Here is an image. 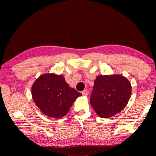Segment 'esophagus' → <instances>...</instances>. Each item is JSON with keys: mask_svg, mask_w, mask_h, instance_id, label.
<instances>
[{"mask_svg": "<svg viewBox=\"0 0 156 156\" xmlns=\"http://www.w3.org/2000/svg\"><path fill=\"white\" fill-rule=\"evenodd\" d=\"M82 95L84 96H86L88 95V90L87 89L84 90L82 92Z\"/></svg>", "mask_w": 156, "mask_h": 156, "instance_id": "obj_1", "label": "esophagus"}]
</instances>
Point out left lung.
<instances>
[{"instance_id": "left-lung-1", "label": "left lung", "mask_w": 156, "mask_h": 156, "mask_svg": "<svg viewBox=\"0 0 156 156\" xmlns=\"http://www.w3.org/2000/svg\"><path fill=\"white\" fill-rule=\"evenodd\" d=\"M131 89L129 80L123 75H98L94 80L90 102L99 116L110 118L126 107Z\"/></svg>"}]
</instances>
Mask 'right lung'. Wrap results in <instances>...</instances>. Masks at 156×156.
Segmentation results:
<instances>
[{"label": "right lung", "instance_id": "right-lung-1", "mask_svg": "<svg viewBox=\"0 0 156 156\" xmlns=\"http://www.w3.org/2000/svg\"><path fill=\"white\" fill-rule=\"evenodd\" d=\"M81 94L70 87L62 75L46 73L32 86V100L46 116L60 119L68 112Z\"/></svg>", "mask_w": 156, "mask_h": 156}]
</instances>
